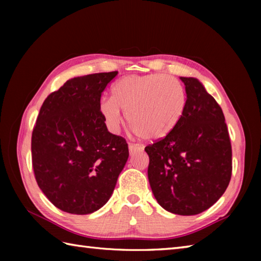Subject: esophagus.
<instances>
[{"label": "esophagus", "instance_id": "34e87169", "mask_svg": "<svg viewBox=\"0 0 261 261\" xmlns=\"http://www.w3.org/2000/svg\"><path fill=\"white\" fill-rule=\"evenodd\" d=\"M142 147L139 146V145H135V143H130L129 145V151H130V154H134L138 151H142Z\"/></svg>", "mask_w": 261, "mask_h": 261}]
</instances>
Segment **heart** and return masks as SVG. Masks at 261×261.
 <instances>
[{"label": "heart", "instance_id": "1", "mask_svg": "<svg viewBox=\"0 0 261 261\" xmlns=\"http://www.w3.org/2000/svg\"><path fill=\"white\" fill-rule=\"evenodd\" d=\"M186 96L176 79L164 74L130 75L111 88L110 101L99 111L113 130L119 129L122 111L130 127L146 140L157 141L171 134L184 113Z\"/></svg>", "mask_w": 261, "mask_h": 261}]
</instances>
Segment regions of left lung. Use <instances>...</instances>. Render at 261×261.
I'll return each mask as SVG.
<instances>
[{"label":"left lung","mask_w":261,"mask_h":261,"mask_svg":"<svg viewBox=\"0 0 261 261\" xmlns=\"http://www.w3.org/2000/svg\"><path fill=\"white\" fill-rule=\"evenodd\" d=\"M186 90L184 113L175 129L145 148L148 179L162 207L195 215L223 195L232 174V149L218 102L193 77H180Z\"/></svg>","instance_id":"obj_1"}]
</instances>
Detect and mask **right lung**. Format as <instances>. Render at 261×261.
<instances>
[{"instance_id": "right-lung-1", "label": "right lung", "mask_w": 261, "mask_h": 261, "mask_svg": "<svg viewBox=\"0 0 261 261\" xmlns=\"http://www.w3.org/2000/svg\"><path fill=\"white\" fill-rule=\"evenodd\" d=\"M118 71L67 81L42 103L31 138L38 186L55 206L90 214L110 199L129 157L124 138L110 134L101 95Z\"/></svg>"}]
</instances>
